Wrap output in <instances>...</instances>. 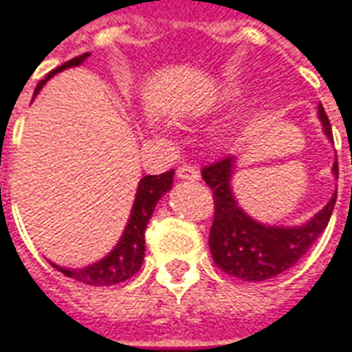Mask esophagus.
Masks as SVG:
<instances>
[{"label": "esophagus", "mask_w": 352, "mask_h": 352, "mask_svg": "<svg viewBox=\"0 0 352 352\" xmlns=\"http://www.w3.org/2000/svg\"><path fill=\"white\" fill-rule=\"evenodd\" d=\"M176 176L180 178V180H199V170L195 168V166H190V164H184V166H180L178 168V172H176Z\"/></svg>", "instance_id": "1"}]
</instances>
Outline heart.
Listing matches in <instances>:
<instances>
[{"label":"heart","mask_w":352,"mask_h":352,"mask_svg":"<svg viewBox=\"0 0 352 352\" xmlns=\"http://www.w3.org/2000/svg\"><path fill=\"white\" fill-rule=\"evenodd\" d=\"M234 96H236V89H234V88H224L222 91H220V96H218V98H220V99H232Z\"/></svg>","instance_id":"heart-1"}]
</instances>
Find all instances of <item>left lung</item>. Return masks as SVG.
I'll use <instances>...</instances> for the list:
<instances>
[{
  "label": "left lung",
  "mask_w": 352,
  "mask_h": 352,
  "mask_svg": "<svg viewBox=\"0 0 352 352\" xmlns=\"http://www.w3.org/2000/svg\"><path fill=\"white\" fill-rule=\"evenodd\" d=\"M318 118L324 134L333 142L331 124L322 105H318ZM234 164L236 157H224L201 170L214 199V220L208 234V247L220 270L245 282H264L289 270L322 236L336 207L338 193H333L328 205L302 226H266L237 205L232 193ZM331 170L339 176L338 161L333 162Z\"/></svg>",
  "instance_id": "8db88e82"
}]
</instances>
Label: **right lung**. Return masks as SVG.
Listing matches in <instances>:
<instances>
[{
  "label": "right lung",
  "mask_w": 352,
  "mask_h": 352,
  "mask_svg": "<svg viewBox=\"0 0 352 352\" xmlns=\"http://www.w3.org/2000/svg\"><path fill=\"white\" fill-rule=\"evenodd\" d=\"M88 57L89 53H82L78 57L67 60L65 65H60L55 70H51L50 74L45 76V80H40L34 96L42 89L43 84L53 74H57V72L65 69H70V67H78ZM172 178H174V170L162 172L159 176H144L140 180L138 191H135L134 205H132V212H130L128 224L124 228V234L120 236V241L116 243L115 249L107 256H103L101 261L89 264L86 268H63V266H57L53 263H51V266L57 268L65 276L72 278V280L88 283V285H115V283L126 282L128 278H132L144 264L147 222H149L159 199L172 188Z\"/></svg>",
  "instance_id": "right-lung-1"
}]
</instances>
